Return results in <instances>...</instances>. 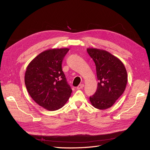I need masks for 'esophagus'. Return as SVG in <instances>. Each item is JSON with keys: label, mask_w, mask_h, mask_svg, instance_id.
<instances>
[{"label": "esophagus", "mask_w": 150, "mask_h": 150, "mask_svg": "<svg viewBox=\"0 0 150 150\" xmlns=\"http://www.w3.org/2000/svg\"><path fill=\"white\" fill-rule=\"evenodd\" d=\"M84 85L83 84H79L78 87H77V89H82V88H84Z\"/></svg>", "instance_id": "1"}]
</instances>
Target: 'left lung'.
I'll use <instances>...</instances> for the list:
<instances>
[{
  "label": "left lung",
  "mask_w": 150,
  "mask_h": 150,
  "mask_svg": "<svg viewBox=\"0 0 150 150\" xmlns=\"http://www.w3.org/2000/svg\"><path fill=\"white\" fill-rule=\"evenodd\" d=\"M96 64L98 88L89 97L92 105L99 110L111 108L124 93L128 82L126 68L120 59L105 50L88 48Z\"/></svg>",
  "instance_id": "obj_1"
}]
</instances>
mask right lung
Segmentation results:
<instances>
[{
    "mask_svg": "<svg viewBox=\"0 0 150 150\" xmlns=\"http://www.w3.org/2000/svg\"><path fill=\"white\" fill-rule=\"evenodd\" d=\"M69 48L49 49L34 57L26 68L24 81L30 97L48 111L64 106L72 89L62 69V62Z\"/></svg>",
    "mask_w": 150,
    "mask_h": 150,
    "instance_id": "right-lung-1",
    "label": "right lung"
}]
</instances>
